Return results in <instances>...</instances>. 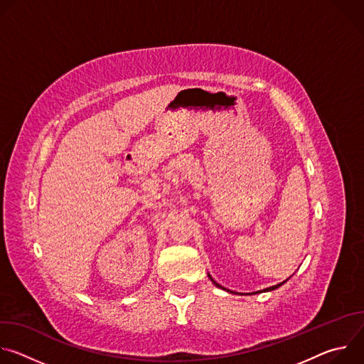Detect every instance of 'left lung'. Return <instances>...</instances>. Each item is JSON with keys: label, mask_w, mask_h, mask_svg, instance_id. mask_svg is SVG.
<instances>
[{"label": "left lung", "mask_w": 364, "mask_h": 364, "mask_svg": "<svg viewBox=\"0 0 364 364\" xmlns=\"http://www.w3.org/2000/svg\"><path fill=\"white\" fill-rule=\"evenodd\" d=\"M207 275H209V278H210V281H212V282H213V284H215V285H216V287H218V288H222V289H225V291H228V292H230V294H235V292H233V291H230V289H228V288H223V287H222V285H219V284H218V282H216V281H215V279H213V278H212V275H210V274H207ZM288 279H289V278H288ZM288 279H285V281H284V282H281V284H278V285H274V287H269V288H265V289H262V291H256V292H252V294H257V292H269V291H274V289H277V288H279V287H281V285H284V284H285V282H287V281H288ZM247 295H249V294H247Z\"/></svg>", "instance_id": "1"}]
</instances>
